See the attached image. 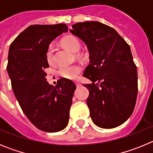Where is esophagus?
Masks as SVG:
<instances>
[{"label":"esophagus","mask_w":153,"mask_h":153,"mask_svg":"<svg viewBox=\"0 0 153 153\" xmlns=\"http://www.w3.org/2000/svg\"><path fill=\"white\" fill-rule=\"evenodd\" d=\"M74 83H75V84L76 85V86H77L80 85V83H79V80H74Z\"/></svg>","instance_id":"obj_1"}]
</instances>
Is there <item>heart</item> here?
<instances>
[{
	"instance_id": "b5f03b06",
	"label": "heart",
	"mask_w": 153,
	"mask_h": 153,
	"mask_svg": "<svg viewBox=\"0 0 153 153\" xmlns=\"http://www.w3.org/2000/svg\"><path fill=\"white\" fill-rule=\"evenodd\" d=\"M61 43L67 49L71 52H77L80 48V43L76 37L72 35H67L61 40ZM47 60L49 63H52L53 57V46L50 45L47 51ZM81 67L79 64H71L61 66L58 70V74L63 78L67 79H75L77 74L80 72Z\"/></svg>"
}]
</instances>
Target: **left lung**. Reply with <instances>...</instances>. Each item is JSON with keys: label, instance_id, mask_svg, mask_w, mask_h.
<instances>
[{"label": "left lung", "instance_id": "left-lung-1", "mask_svg": "<svg viewBox=\"0 0 153 153\" xmlns=\"http://www.w3.org/2000/svg\"><path fill=\"white\" fill-rule=\"evenodd\" d=\"M70 33L87 46L90 64L83 76L90 91L86 103L93 123L115 128L132 115L138 93L137 69L130 47L113 28L98 21L74 24Z\"/></svg>", "mask_w": 153, "mask_h": 153}]
</instances>
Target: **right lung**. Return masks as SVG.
<instances>
[{"label":"right lung","instance_id":"1","mask_svg":"<svg viewBox=\"0 0 153 153\" xmlns=\"http://www.w3.org/2000/svg\"><path fill=\"white\" fill-rule=\"evenodd\" d=\"M67 31L64 24L31 25L12 42L8 52L7 70L16 99L28 120L44 132L63 130L68 124L76 85L60 78L52 86L44 72L49 67L50 44Z\"/></svg>","mask_w":153,"mask_h":153}]
</instances>
